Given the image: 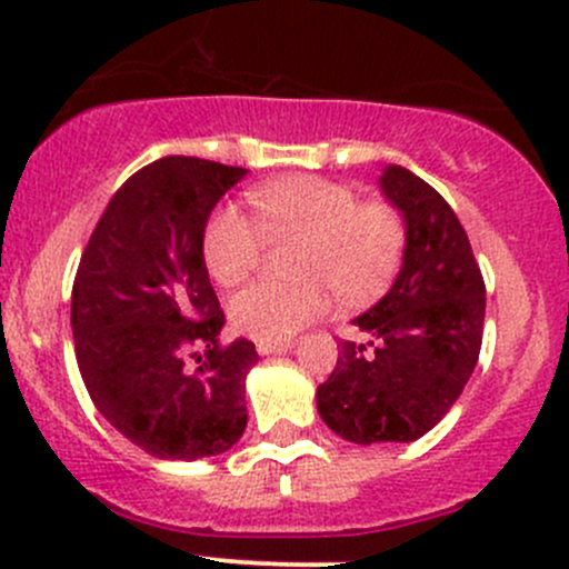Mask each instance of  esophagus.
I'll return each instance as SVG.
<instances>
[{
	"instance_id": "obj_1",
	"label": "esophagus",
	"mask_w": 569,
	"mask_h": 569,
	"mask_svg": "<svg viewBox=\"0 0 569 569\" xmlns=\"http://www.w3.org/2000/svg\"><path fill=\"white\" fill-rule=\"evenodd\" d=\"M297 341H258L256 349L258 355H280V352H289L295 349Z\"/></svg>"
}]
</instances>
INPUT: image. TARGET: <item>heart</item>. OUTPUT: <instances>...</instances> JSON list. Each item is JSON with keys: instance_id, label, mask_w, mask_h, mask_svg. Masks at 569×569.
<instances>
[{"instance_id": "b5f03b06", "label": "heart", "mask_w": 569, "mask_h": 569, "mask_svg": "<svg viewBox=\"0 0 569 569\" xmlns=\"http://www.w3.org/2000/svg\"><path fill=\"white\" fill-rule=\"evenodd\" d=\"M256 221L237 206H222L203 231V261L211 278L233 286L256 267L261 231L300 239L291 283L244 286L228 313L244 336L286 341L338 300L358 306L380 295L399 269L405 250L401 217L386 203H358L349 187L319 176H291L250 192Z\"/></svg>"}]
</instances>
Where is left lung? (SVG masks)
Listing matches in <instances>:
<instances>
[{"label": "left lung", "instance_id": "left-lung-1", "mask_svg": "<svg viewBox=\"0 0 569 569\" xmlns=\"http://www.w3.org/2000/svg\"><path fill=\"white\" fill-rule=\"evenodd\" d=\"M377 183L405 222L399 274L352 319L369 341H341L317 388L321 421L358 446L423 438L468 386L485 327V280L451 206L401 164Z\"/></svg>", "mask_w": 569, "mask_h": 569}]
</instances>
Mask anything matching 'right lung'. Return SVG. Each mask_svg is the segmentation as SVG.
I'll list each match as a JSON object with an SVG mask.
<instances>
[{"label":"right lung","instance_id":"add662e5","mask_svg":"<svg viewBox=\"0 0 569 569\" xmlns=\"http://www.w3.org/2000/svg\"><path fill=\"white\" fill-rule=\"evenodd\" d=\"M250 170L164 157L109 200L71 295L77 363L101 416L157 460L231 449L248 427L244 386L256 343L220 347L226 317L203 261V231ZM189 342L206 346L189 370Z\"/></svg>","mask_w":569,"mask_h":569}]
</instances>
